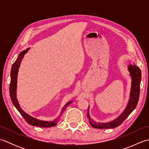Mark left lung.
I'll list each match as a JSON object with an SVG mask.
<instances>
[{
	"instance_id": "1",
	"label": "left lung",
	"mask_w": 149,
	"mask_h": 149,
	"mask_svg": "<svg viewBox=\"0 0 149 149\" xmlns=\"http://www.w3.org/2000/svg\"><path fill=\"white\" fill-rule=\"evenodd\" d=\"M128 70L130 72V75L131 77V89L130 92V99H129V102L127 107L123 111V113L120 115L116 119L113 120L111 122L107 123H99L93 121L90 118L89 114V107L88 109V118L89 120V122L90 125L94 128L97 129H111L118 127L121 125L123 122L127 118L129 115L132 113L136 107L140 97V83L141 80V70L138 66L130 65L128 66Z\"/></svg>"
}]
</instances>
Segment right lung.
<instances>
[{
	"label": "right lung",
	"mask_w": 149,
	"mask_h": 149,
	"mask_svg": "<svg viewBox=\"0 0 149 149\" xmlns=\"http://www.w3.org/2000/svg\"><path fill=\"white\" fill-rule=\"evenodd\" d=\"M29 49H27L26 50H24L22 52L20 53L18 58L16 60L15 62L13 64L11 70V82L10 85H9V95H10V97L13 104L15 106V107L17 108L18 111L20 115L24 117L25 120L29 123V125H33V126H37V127H50L55 126L58 122L59 121L58 118H56L53 121L47 122V121H42V120H38L36 118H33V116L28 115L26 113H25L23 110L21 109V107L19 105L17 99V75L18 72V68L20 67V63L22 61V59H23L25 54L27 52ZM72 101L68 102L66 105L63 107L62 109V111L61 113V115L62 113L65 110L66 107L68 106L70 104L72 103Z\"/></svg>",
	"instance_id": "1"
}]
</instances>
